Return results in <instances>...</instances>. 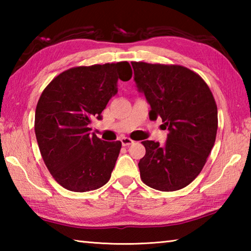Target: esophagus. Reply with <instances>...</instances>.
Here are the masks:
<instances>
[{"instance_id":"obj_1","label":"esophagus","mask_w":251,"mask_h":251,"mask_svg":"<svg viewBox=\"0 0 251 251\" xmlns=\"http://www.w3.org/2000/svg\"><path fill=\"white\" fill-rule=\"evenodd\" d=\"M121 142H122L123 146H128V145H130V144L134 143V141H131V139L128 137H123L121 139Z\"/></svg>"}]
</instances>
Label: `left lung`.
<instances>
[{
    "mask_svg": "<svg viewBox=\"0 0 251 251\" xmlns=\"http://www.w3.org/2000/svg\"><path fill=\"white\" fill-rule=\"evenodd\" d=\"M138 92L168 129L164 145L144 141L138 167L144 184L160 192L189 185L205 166L218 128L217 105L201 76L180 65L131 62Z\"/></svg>",
    "mask_w": 251,
    "mask_h": 251,
    "instance_id": "8db88e82",
    "label": "left lung"
}]
</instances>
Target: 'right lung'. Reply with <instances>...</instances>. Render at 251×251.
Wrapping results in <instances>:
<instances>
[{
    "label": "right lung",
    "instance_id": "obj_1",
    "mask_svg": "<svg viewBox=\"0 0 251 251\" xmlns=\"http://www.w3.org/2000/svg\"><path fill=\"white\" fill-rule=\"evenodd\" d=\"M131 77L128 62L73 67L42 93L35 110L41 155L54 179L71 192H91L109 180L122 143L91 134L94 118L114 95L117 82Z\"/></svg>",
    "mask_w": 251,
    "mask_h": 251
}]
</instances>
